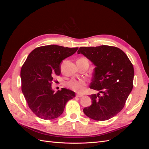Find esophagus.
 Listing matches in <instances>:
<instances>
[{
	"mask_svg": "<svg viewBox=\"0 0 149 149\" xmlns=\"http://www.w3.org/2000/svg\"><path fill=\"white\" fill-rule=\"evenodd\" d=\"M76 96H77V97H83V94H76Z\"/></svg>",
	"mask_w": 149,
	"mask_h": 149,
	"instance_id": "34e87169",
	"label": "esophagus"
}]
</instances>
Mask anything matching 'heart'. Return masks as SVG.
<instances>
[{
    "mask_svg": "<svg viewBox=\"0 0 149 149\" xmlns=\"http://www.w3.org/2000/svg\"><path fill=\"white\" fill-rule=\"evenodd\" d=\"M87 82L84 79H73L68 83V87L73 90L74 91L77 92L79 93H83L86 87Z\"/></svg>",
    "mask_w": 149,
    "mask_h": 149,
    "instance_id": "obj_1",
    "label": "heart"
}]
</instances>
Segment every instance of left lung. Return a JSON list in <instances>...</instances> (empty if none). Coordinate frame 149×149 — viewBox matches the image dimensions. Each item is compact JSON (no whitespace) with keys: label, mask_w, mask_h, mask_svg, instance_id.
<instances>
[{"label":"left lung","mask_w":149,"mask_h":149,"mask_svg":"<svg viewBox=\"0 0 149 149\" xmlns=\"http://www.w3.org/2000/svg\"><path fill=\"white\" fill-rule=\"evenodd\" d=\"M80 53L95 65L90 88L100 92L89 96L92 104L84 108V113L96 120L113 118L123 109L132 90V63L123 50L115 47H80Z\"/></svg>","instance_id":"8db88e82"}]
</instances>
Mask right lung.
Segmentation results:
<instances>
[{"mask_svg": "<svg viewBox=\"0 0 149 149\" xmlns=\"http://www.w3.org/2000/svg\"><path fill=\"white\" fill-rule=\"evenodd\" d=\"M78 48L50 45L36 48L26 58L20 71L22 91L30 109L39 118L51 120L62 114L66 102L75 93L52 88L53 76L61 73L60 63Z\"/></svg>", "mask_w": 149, "mask_h": 149, "instance_id": "right-lung-1", "label": "right lung"}]
</instances>
